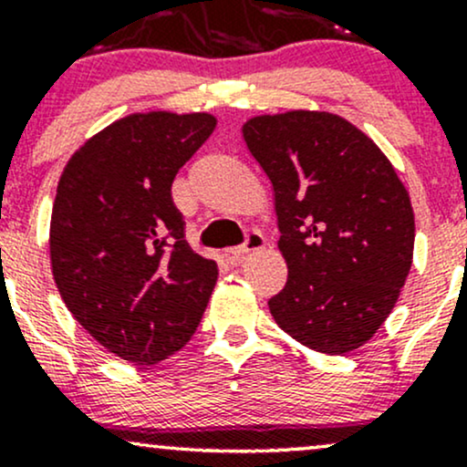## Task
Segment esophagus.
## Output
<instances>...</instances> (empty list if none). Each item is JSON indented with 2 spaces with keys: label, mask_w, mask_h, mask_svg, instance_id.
I'll use <instances>...</instances> for the list:
<instances>
[{
  "label": "esophagus",
  "mask_w": 467,
  "mask_h": 467,
  "mask_svg": "<svg viewBox=\"0 0 467 467\" xmlns=\"http://www.w3.org/2000/svg\"><path fill=\"white\" fill-rule=\"evenodd\" d=\"M264 248H265V237L261 233H256V230H252V233H248V237H245V244L239 245V248L226 250V256L233 261V264H241V261H244L248 254H252V252H259Z\"/></svg>",
  "instance_id": "1"
}]
</instances>
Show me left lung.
I'll list each match as a JSON object with an SVG mask.
<instances>
[{
    "label": "left lung",
    "mask_w": 467,
    "mask_h": 467,
    "mask_svg": "<svg viewBox=\"0 0 467 467\" xmlns=\"http://www.w3.org/2000/svg\"><path fill=\"white\" fill-rule=\"evenodd\" d=\"M275 192L287 283L270 298L285 334L340 356L393 312L415 248L410 195L382 149L347 118L289 109L241 125Z\"/></svg>",
    "instance_id": "left-lung-1"
}]
</instances>
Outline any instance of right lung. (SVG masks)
<instances>
[{"label": "right lung", "instance_id": "add662e5", "mask_svg": "<svg viewBox=\"0 0 467 467\" xmlns=\"http://www.w3.org/2000/svg\"><path fill=\"white\" fill-rule=\"evenodd\" d=\"M208 111H138L85 140L58 178L50 265L89 336L131 364L162 362L195 334L217 283L191 250L171 184L208 140Z\"/></svg>", "mask_w": 467, "mask_h": 467}]
</instances>
